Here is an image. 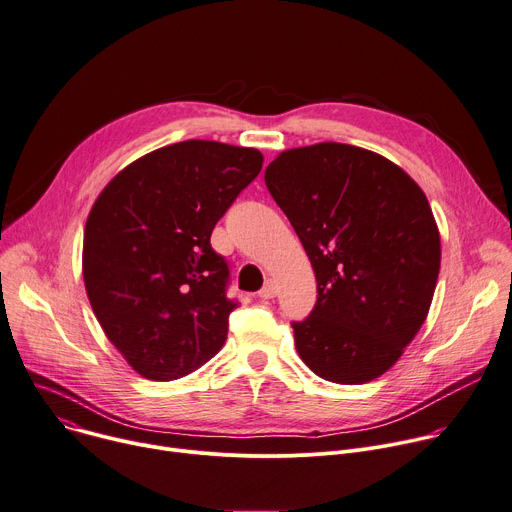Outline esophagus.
I'll return each instance as SVG.
<instances>
[{"mask_svg": "<svg viewBox=\"0 0 512 512\" xmlns=\"http://www.w3.org/2000/svg\"><path fill=\"white\" fill-rule=\"evenodd\" d=\"M277 296V284L273 280H269L261 290H259V298L261 300H271Z\"/></svg>", "mask_w": 512, "mask_h": 512, "instance_id": "obj_1", "label": "esophagus"}]
</instances>
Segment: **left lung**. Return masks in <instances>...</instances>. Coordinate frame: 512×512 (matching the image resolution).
I'll list each match as a JSON object with an SVG mask.
<instances>
[{
	"label": "left lung",
	"instance_id": "1",
	"mask_svg": "<svg viewBox=\"0 0 512 512\" xmlns=\"http://www.w3.org/2000/svg\"><path fill=\"white\" fill-rule=\"evenodd\" d=\"M316 275L312 314L294 322L300 359L322 380L380 378L427 320L441 237L418 183L353 145L288 149L265 169Z\"/></svg>",
	"mask_w": 512,
	"mask_h": 512
}]
</instances>
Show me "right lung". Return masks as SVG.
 Masks as SVG:
<instances>
[{
    "label": "right lung",
    "instance_id": "obj_1",
    "mask_svg": "<svg viewBox=\"0 0 512 512\" xmlns=\"http://www.w3.org/2000/svg\"><path fill=\"white\" fill-rule=\"evenodd\" d=\"M261 165L257 149L183 141L126 165L91 206L85 292L138 376L177 380L222 349L237 304L224 294L228 267L210 235Z\"/></svg>",
    "mask_w": 512,
    "mask_h": 512
}]
</instances>
